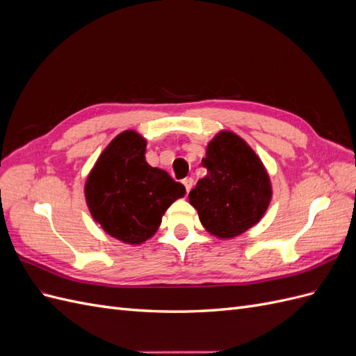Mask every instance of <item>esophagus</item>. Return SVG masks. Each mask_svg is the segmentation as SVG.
I'll use <instances>...</instances> for the list:
<instances>
[{
  "mask_svg": "<svg viewBox=\"0 0 356 356\" xmlns=\"http://www.w3.org/2000/svg\"><path fill=\"white\" fill-rule=\"evenodd\" d=\"M182 184L186 186V190H187V193L193 188V186H195V179H193L191 177H188V178H186V179H182Z\"/></svg>",
  "mask_w": 356,
  "mask_h": 356,
  "instance_id": "34e87169",
  "label": "esophagus"
}]
</instances>
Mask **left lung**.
<instances>
[{"label":"left lung","mask_w":356,"mask_h":356,"mask_svg":"<svg viewBox=\"0 0 356 356\" xmlns=\"http://www.w3.org/2000/svg\"><path fill=\"white\" fill-rule=\"evenodd\" d=\"M202 165L208 174L197 181L188 199L207 232L232 239L263 218L272 200L270 177L241 136L229 131L215 135Z\"/></svg>","instance_id":"obj_1"}]
</instances>
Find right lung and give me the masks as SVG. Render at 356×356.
Instances as JSON below:
<instances>
[{"instance_id": "right-lung-1", "label": "right lung", "mask_w": 356, "mask_h": 356, "mask_svg": "<svg viewBox=\"0 0 356 356\" xmlns=\"http://www.w3.org/2000/svg\"><path fill=\"white\" fill-rule=\"evenodd\" d=\"M147 141L124 131L108 144L84 186L93 220L111 238L139 245L157 232L161 217L186 187L145 161Z\"/></svg>"}]
</instances>
